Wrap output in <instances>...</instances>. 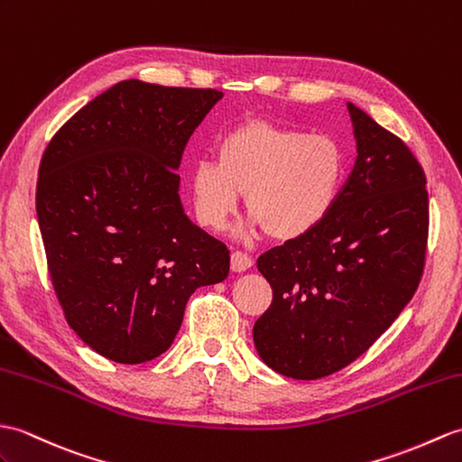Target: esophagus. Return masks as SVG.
I'll list each match as a JSON object with an SVG mask.
<instances>
[{
	"label": "esophagus",
	"instance_id": "34e87169",
	"mask_svg": "<svg viewBox=\"0 0 462 462\" xmlns=\"http://www.w3.org/2000/svg\"><path fill=\"white\" fill-rule=\"evenodd\" d=\"M252 265H254V260H252V257H250L248 254H244V252H240V250L232 252V255H230V267H232V272L240 273V272L250 270Z\"/></svg>",
	"mask_w": 462,
	"mask_h": 462
}]
</instances>
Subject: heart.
Here are the masks:
<instances>
[{"mask_svg": "<svg viewBox=\"0 0 462 462\" xmlns=\"http://www.w3.org/2000/svg\"><path fill=\"white\" fill-rule=\"evenodd\" d=\"M345 179L346 155L337 139L252 120L220 137L218 161H199L190 187L207 228L226 226L244 195L248 228L287 242L327 220Z\"/></svg>", "mask_w": 462, "mask_h": 462, "instance_id": "b5f03b06", "label": "heart"}]
</instances>
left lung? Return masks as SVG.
<instances>
[{
    "instance_id": "obj_1",
    "label": "left lung",
    "mask_w": 462,
    "mask_h": 462,
    "mask_svg": "<svg viewBox=\"0 0 462 462\" xmlns=\"http://www.w3.org/2000/svg\"><path fill=\"white\" fill-rule=\"evenodd\" d=\"M358 157L327 220L257 257L272 285L255 320L257 354L295 380L330 376L362 356L421 282L429 197L398 135L348 104Z\"/></svg>"
}]
</instances>
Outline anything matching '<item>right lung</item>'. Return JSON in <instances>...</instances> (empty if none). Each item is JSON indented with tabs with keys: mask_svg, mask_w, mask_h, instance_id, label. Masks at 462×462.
Masks as SVG:
<instances>
[{
	"mask_svg": "<svg viewBox=\"0 0 462 462\" xmlns=\"http://www.w3.org/2000/svg\"><path fill=\"white\" fill-rule=\"evenodd\" d=\"M222 98L214 88L122 80L52 135L37 218L64 319L100 356L163 354L189 297L230 270L226 244L182 212V152Z\"/></svg>",
	"mask_w": 462,
	"mask_h": 462,
	"instance_id": "obj_1",
	"label": "right lung"
}]
</instances>
